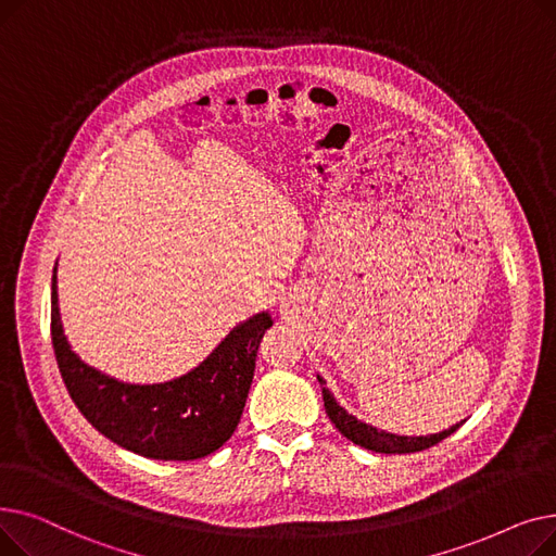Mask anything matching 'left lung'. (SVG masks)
<instances>
[{
  "instance_id": "1",
  "label": "left lung",
  "mask_w": 556,
  "mask_h": 556,
  "mask_svg": "<svg viewBox=\"0 0 556 556\" xmlns=\"http://www.w3.org/2000/svg\"><path fill=\"white\" fill-rule=\"evenodd\" d=\"M319 386H323V396H325V407H327V415L333 421V426L346 437L349 442H354L367 451L374 453H388V455H403V453H419L426 448H432L434 444L444 442L446 437H451L462 424H455L453 428L440 432V434H428V437H399L392 432H383V430H376L374 426H367L363 421H358L356 417L349 415L344 407H340L336 403V399L331 396V392L325 388L327 381L317 376Z\"/></svg>"
}]
</instances>
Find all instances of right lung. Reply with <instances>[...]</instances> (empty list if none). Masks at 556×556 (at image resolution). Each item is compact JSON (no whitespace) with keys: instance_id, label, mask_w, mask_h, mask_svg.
I'll use <instances>...</instances> for the list:
<instances>
[{"instance_id":"add662e5","label":"right lung","mask_w":556,"mask_h":556,"mask_svg":"<svg viewBox=\"0 0 556 556\" xmlns=\"http://www.w3.org/2000/svg\"><path fill=\"white\" fill-rule=\"evenodd\" d=\"M273 319L258 313L233 329L193 371L160 386H128L87 367L67 344L51 279V342L67 392L101 434L137 455L189 462L212 455L237 430L258 342Z\"/></svg>"}]
</instances>
